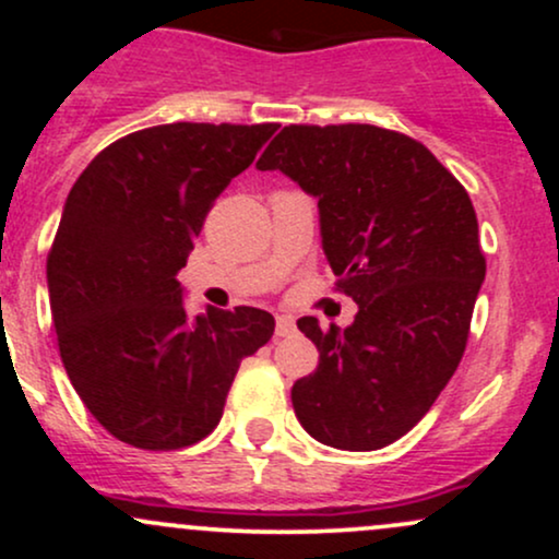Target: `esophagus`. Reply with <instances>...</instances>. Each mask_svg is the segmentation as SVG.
<instances>
[{
  "instance_id": "obj_1",
  "label": "esophagus",
  "mask_w": 559,
  "mask_h": 559,
  "mask_svg": "<svg viewBox=\"0 0 559 559\" xmlns=\"http://www.w3.org/2000/svg\"><path fill=\"white\" fill-rule=\"evenodd\" d=\"M297 331V323H294L292 316H278L275 318V336H292V333Z\"/></svg>"
}]
</instances>
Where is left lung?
<instances>
[{
    "mask_svg": "<svg viewBox=\"0 0 559 559\" xmlns=\"http://www.w3.org/2000/svg\"><path fill=\"white\" fill-rule=\"evenodd\" d=\"M318 199L320 239L355 323L320 329L316 373L292 389L312 439L370 452L402 439L454 376L486 275L457 178L420 141L378 126H286L258 159Z\"/></svg>",
    "mask_w": 559,
    "mask_h": 559,
    "instance_id": "8db88e82",
    "label": "left lung"
}]
</instances>
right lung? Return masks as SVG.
Instances as JSON below:
<instances>
[{
  "mask_svg": "<svg viewBox=\"0 0 559 559\" xmlns=\"http://www.w3.org/2000/svg\"><path fill=\"white\" fill-rule=\"evenodd\" d=\"M275 123H168L102 150L62 207L47 284L60 357L88 413L139 449H181L223 418L243 357L271 342L258 307L191 318L178 271L210 207Z\"/></svg>",
  "mask_w": 559,
  "mask_h": 559,
  "instance_id": "1",
  "label": "right lung"
}]
</instances>
